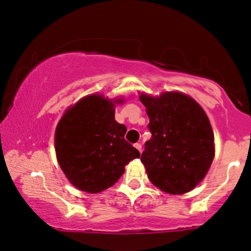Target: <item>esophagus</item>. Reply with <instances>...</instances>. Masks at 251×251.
<instances>
[{"instance_id":"1","label":"esophagus","mask_w":251,"mask_h":251,"mask_svg":"<svg viewBox=\"0 0 251 251\" xmlns=\"http://www.w3.org/2000/svg\"><path fill=\"white\" fill-rule=\"evenodd\" d=\"M135 147H136L137 150L139 151L140 153H142V144H139V143H136V144H135Z\"/></svg>"}]
</instances>
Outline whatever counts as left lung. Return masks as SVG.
I'll return each mask as SVG.
<instances>
[{"label": "left lung", "mask_w": 251, "mask_h": 251, "mask_svg": "<svg viewBox=\"0 0 251 251\" xmlns=\"http://www.w3.org/2000/svg\"><path fill=\"white\" fill-rule=\"evenodd\" d=\"M139 100L152 132L140 157L147 177L164 193H187L203 180L215 157L214 131L204 109L180 91L142 92Z\"/></svg>", "instance_id": "left-lung-1"}]
</instances>
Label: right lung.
I'll return each instance as SVG.
<instances>
[{
  "label": "right lung",
  "instance_id": "add662e5",
  "mask_svg": "<svg viewBox=\"0 0 251 251\" xmlns=\"http://www.w3.org/2000/svg\"><path fill=\"white\" fill-rule=\"evenodd\" d=\"M123 97L109 99L91 94L71 105L54 131V150L60 169L77 190L100 193L114 185L125 167L140 154L125 139L126 128L115 120V106Z\"/></svg>",
  "mask_w": 251,
  "mask_h": 251
}]
</instances>
